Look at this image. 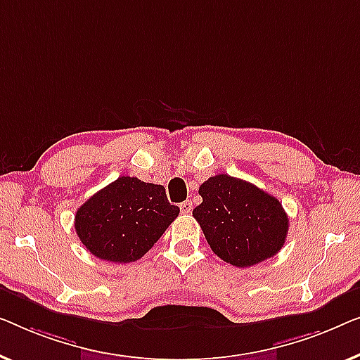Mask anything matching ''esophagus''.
<instances>
[{"instance_id":"esophagus-1","label":"esophagus","mask_w":360,"mask_h":360,"mask_svg":"<svg viewBox=\"0 0 360 360\" xmlns=\"http://www.w3.org/2000/svg\"><path fill=\"white\" fill-rule=\"evenodd\" d=\"M179 209H181L182 214H189V212L192 210V202H191V200H184V202H181V204H179Z\"/></svg>"}]
</instances>
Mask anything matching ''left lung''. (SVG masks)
Returning <instances> with one entry per match:
<instances>
[{"label":"left lung","instance_id":"obj_1","mask_svg":"<svg viewBox=\"0 0 360 360\" xmlns=\"http://www.w3.org/2000/svg\"><path fill=\"white\" fill-rule=\"evenodd\" d=\"M199 194L202 204L192 215L220 259L250 267L282 250L288 217L274 195L229 174L212 176Z\"/></svg>","mask_w":360,"mask_h":360}]
</instances>
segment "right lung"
I'll return each instance as SVG.
<instances>
[{
  "mask_svg": "<svg viewBox=\"0 0 360 360\" xmlns=\"http://www.w3.org/2000/svg\"><path fill=\"white\" fill-rule=\"evenodd\" d=\"M178 215L163 186L120 176L79 207L75 230L96 257L125 264L148 252Z\"/></svg>",
  "mask_w": 360,
  "mask_h": 360,
  "instance_id": "1",
  "label": "right lung"
}]
</instances>
